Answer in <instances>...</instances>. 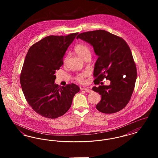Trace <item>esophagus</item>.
Segmentation results:
<instances>
[{"mask_svg": "<svg viewBox=\"0 0 158 158\" xmlns=\"http://www.w3.org/2000/svg\"><path fill=\"white\" fill-rule=\"evenodd\" d=\"M84 90H85L86 92H87V93H89V92H92V90H91V89H87V88H85V89H84Z\"/></svg>", "mask_w": 158, "mask_h": 158, "instance_id": "1", "label": "esophagus"}]
</instances>
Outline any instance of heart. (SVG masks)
Returning <instances> with one entry per match:
<instances>
[{
  "label": "heart",
  "instance_id": "1",
  "mask_svg": "<svg viewBox=\"0 0 158 158\" xmlns=\"http://www.w3.org/2000/svg\"><path fill=\"white\" fill-rule=\"evenodd\" d=\"M74 50L76 53L80 56L81 58H82L83 60H86L89 59L90 58L91 56V52H90V48L88 45L85 44H78L76 45L74 48ZM65 61L66 59L64 60ZM85 76V73H81L78 74L76 76V79L79 82H82L84 77Z\"/></svg>",
  "mask_w": 158,
  "mask_h": 158
}]
</instances>
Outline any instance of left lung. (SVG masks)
Segmentation results:
<instances>
[{
    "mask_svg": "<svg viewBox=\"0 0 158 158\" xmlns=\"http://www.w3.org/2000/svg\"><path fill=\"white\" fill-rule=\"evenodd\" d=\"M76 38L92 45L98 56L94 69L95 83L99 84L104 78L110 81L108 86L92 88L101 97L97 109L105 114L120 111L129 102L137 78L135 63L127 43L123 38L101 30L83 32Z\"/></svg>",
    "mask_w": 158,
    "mask_h": 158,
    "instance_id": "8db88e82",
    "label": "left lung"
}]
</instances>
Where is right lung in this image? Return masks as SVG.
<instances>
[{
	"instance_id": "1",
	"label": "right lung",
	"mask_w": 158,
	"mask_h": 158,
	"mask_svg": "<svg viewBox=\"0 0 158 158\" xmlns=\"http://www.w3.org/2000/svg\"><path fill=\"white\" fill-rule=\"evenodd\" d=\"M77 34L47 36L32 45L26 55L20 76L22 90L31 107L43 117L56 118L64 115L80 90L73 83L64 87L54 83L56 71Z\"/></svg>"
}]
</instances>
